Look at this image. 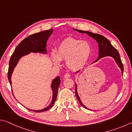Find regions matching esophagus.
Wrapping results in <instances>:
<instances>
[{
  "mask_svg": "<svg viewBox=\"0 0 132 132\" xmlns=\"http://www.w3.org/2000/svg\"><path fill=\"white\" fill-rule=\"evenodd\" d=\"M70 77V75L69 73H66L64 75V79H68V78H69Z\"/></svg>",
  "mask_w": 132,
  "mask_h": 132,
  "instance_id": "obj_1",
  "label": "esophagus"
}]
</instances>
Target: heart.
Listing matches in <instances>:
<instances>
[{
    "mask_svg": "<svg viewBox=\"0 0 132 132\" xmlns=\"http://www.w3.org/2000/svg\"><path fill=\"white\" fill-rule=\"evenodd\" d=\"M92 53L91 44L86 41L68 38L62 41L56 50V55H52V59L56 65L60 61L66 62V66L71 70L82 69L90 59Z\"/></svg>",
    "mask_w": 132,
    "mask_h": 132,
    "instance_id": "1",
    "label": "heart"
}]
</instances>
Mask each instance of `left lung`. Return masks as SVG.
I'll list each match as a JSON object with an SVG mask.
<instances>
[{
	"label": "left lung",
	"mask_w": 132,
	"mask_h": 132,
	"mask_svg": "<svg viewBox=\"0 0 132 132\" xmlns=\"http://www.w3.org/2000/svg\"><path fill=\"white\" fill-rule=\"evenodd\" d=\"M73 30L75 31H77L79 32L82 33V34H87V35H88L89 36L92 37L93 38H94L97 41V42L98 43V48H99V50H98V51H99V52H98V57L97 58V60H95V62H94L93 63H92L91 64H93L94 63H95V62H97L98 61H99L101 58L106 57V56H111L114 59L116 63L117 64V65L119 66V68L120 69V70H121L122 74L123 75V66L122 61L121 59H120L119 53L118 52V51L116 50V49L113 47L110 41H109L108 39H106L105 37L102 36L101 35L98 34H94V33L89 32V31L76 30V29H73ZM79 71H77V72H76V73H79ZM75 85H76L75 94H76V96L77 100L80 102V105H81L82 106H83L84 108L90 109L89 108H87L86 106H84V104L82 103V102L81 101V100H80L79 96L77 94V84L75 83Z\"/></svg>",
	"instance_id": "1"
}]
</instances>
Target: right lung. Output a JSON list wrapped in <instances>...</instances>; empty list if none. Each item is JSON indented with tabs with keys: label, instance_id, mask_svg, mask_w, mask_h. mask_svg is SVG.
<instances>
[{
	"label": "right lung",
	"instance_id": "obj_1",
	"mask_svg": "<svg viewBox=\"0 0 132 132\" xmlns=\"http://www.w3.org/2000/svg\"><path fill=\"white\" fill-rule=\"evenodd\" d=\"M53 31V30L52 28H51L49 30H45L35 33V34L26 38L17 46L14 52L13 53L12 56H11L9 61V67L8 70V79L10 86H12L11 77H12L13 70H14L15 67L17 66L19 60L22 57L29 54L30 52L39 53H42V54L47 53V50L46 48V42H47L49 37L52 34ZM60 83H61V79H60L59 76L55 78L52 80V84H51V88L52 90L53 94L52 100L50 104L47 107L42 109H40V110H32V109H28L30 111H35L36 112H44L50 109L53 105L56 100L58 88H59Z\"/></svg>",
	"mask_w": 132,
	"mask_h": 132
}]
</instances>
